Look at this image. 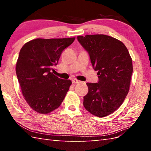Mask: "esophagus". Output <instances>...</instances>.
<instances>
[{
  "label": "esophagus",
  "mask_w": 151,
  "mask_h": 151,
  "mask_svg": "<svg viewBox=\"0 0 151 151\" xmlns=\"http://www.w3.org/2000/svg\"><path fill=\"white\" fill-rule=\"evenodd\" d=\"M72 82H73V83H74V84H76V83H80V81H78L77 79H76V78L73 79Z\"/></svg>",
  "instance_id": "1"
}]
</instances>
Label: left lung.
<instances>
[{
	"mask_svg": "<svg viewBox=\"0 0 151 151\" xmlns=\"http://www.w3.org/2000/svg\"><path fill=\"white\" fill-rule=\"evenodd\" d=\"M77 40L88 52L99 77L97 83H86L88 92L83 105L94 116H106L121 106L129 93L132 58L123 43L110 36H78Z\"/></svg>",
	"mask_w": 151,
	"mask_h": 151,
	"instance_id": "obj_1",
	"label": "left lung"
}]
</instances>
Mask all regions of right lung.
Listing matches in <instances>:
<instances>
[{
	"mask_svg": "<svg viewBox=\"0 0 151 151\" xmlns=\"http://www.w3.org/2000/svg\"><path fill=\"white\" fill-rule=\"evenodd\" d=\"M75 38L37 39L20 50L16 73L22 94L36 112L47 114L59 107L72 82L54 75L63 50Z\"/></svg>",
	"mask_w": 151,
	"mask_h": 151,
	"instance_id": "right-lung-1",
	"label": "right lung"
}]
</instances>
